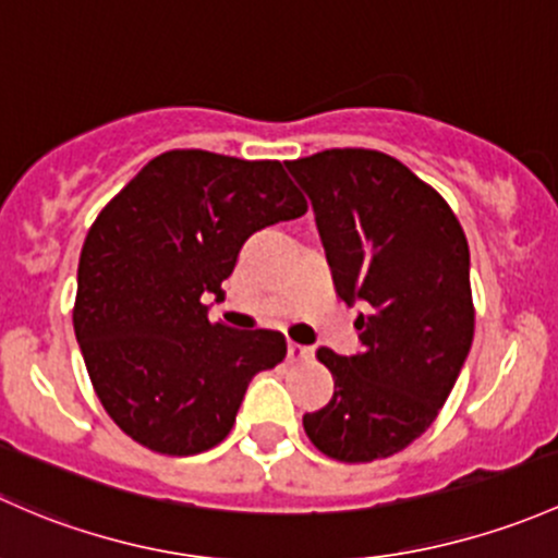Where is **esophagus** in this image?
Here are the masks:
<instances>
[{
  "label": "esophagus",
  "mask_w": 558,
  "mask_h": 558,
  "mask_svg": "<svg viewBox=\"0 0 558 558\" xmlns=\"http://www.w3.org/2000/svg\"><path fill=\"white\" fill-rule=\"evenodd\" d=\"M308 357H312V349L308 347H303V343H295V341L287 343V360H290V363H303V360Z\"/></svg>",
  "instance_id": "obj_1"
}]
</instances>
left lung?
Returning a JSON list of instances; mask_svg holds the SVG:
<instances>
[{"instance_id": "1", "label": "left lung", "mask_w": 558, "mask_h": 558, "mask_svg": "<svg viewBox=\"0 0 558 558\" xmlns=\"http://www.w3.org/2000/svg\"><path fill=\"white\" fill-rule=\"evenodd\" d=\"M287 169L312 198L338 298L365 308L357 354L317 349L336 387L303 429L338 462L387 459L435 422L473 343L468 239L444 195L387 153L322 150Z\"/></svg>"}]
</instances>
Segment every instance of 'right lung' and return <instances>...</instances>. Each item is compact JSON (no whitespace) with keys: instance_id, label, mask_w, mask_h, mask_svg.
<instances>
[{"instance_id":"right-lung-1","label":"right lung","mask_w":558,"mask_h":558,"mask_svg":"<svg viewBox=\"0 0 558 558\" xmlns=\"http://www.w3.org/2000/svg\"><path fill=\"white\" fill-rule=\"evenodd\" d=\"M306 209L279 160L169 150L99 211L72 322L96 398L131 440L169 457L226 440L252 376L287 343L209 322L201 301L222 298L252 233Z\"/></svg>"}]
</instances>
